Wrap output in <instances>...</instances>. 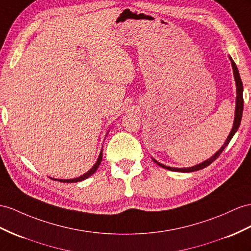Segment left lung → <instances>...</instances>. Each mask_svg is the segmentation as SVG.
<instances>
[{"label": "left lung", "mask_w": 251, "mask_h": 251, "mask_svg": "<svg viewBox=\"0 0 251 251\" xmlns=\"http://www.w3.org/2000/svg\"><path fill=\"white\" fill-rule=\"evenodd\" d=\"M229 59L231 61V64H232V69H233V76H234V80H235V86H236V100H235V112H234V121H233V126L232 129H231L229 136L227 138V140L225 141L224 145L218 150L213 156L210 157L209 159L205 160V161L196 164L194 166H191V168H172V166H168L164 165L162 163L158 162L156 159L151 158L153 161H155L159 166H161L163 169H166L169 171H173V172H181V173H191V172H196L199 170H202L204 168H207L212 162L216 160L218 157H220L221 153L223 152V151L226 149V146L229 144V142L232 139V137L235 134V132L239 129V127L241 125V121H242V115H243V107H244V100H243V82L241 79V76L239 73V70H237L236 64L234 63V61L232 60V58L229 56Z\"/></svg>", "instance_id": "left-lung-1"}]
</instances>
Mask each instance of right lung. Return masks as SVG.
Returning <instances> with one entry per match:
<instances>
[{
    "label": "right lung",
    "mask_w": 251,
    "mask_h": 251,
    "mask_svg": "<svg viewBox=\"0 0 251 251\" xmlns=\"http://www.w3.org/2000/svg\"><path fill=\"white\" fill-rule=\"evenodd\" d=\"M108 133V132H107ZM101 159H102V150H100V156H99V158H98V160H96V162H95V164L92 166L91 169H90L87 173H85V174L83 175H81V176H79V177H77V178H73V179H56V178H50V179H53V180H57V181H60V182H68V183H72V182H78V181H82V180H85V179H87V178H89L90 176L91 175H93L94 173L96 172V170L99 169V166H100V162H101Z\"/></svg>",
    "instance_id": "obj_1"
}]
</instances>
